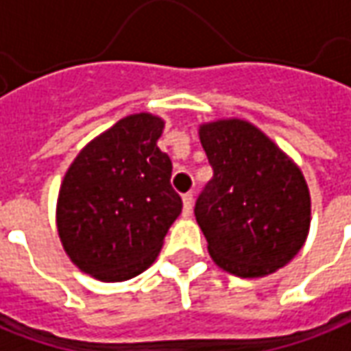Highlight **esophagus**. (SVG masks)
I'll list each match as a JSON object with an SVG mask.
<instances>
[{
  "label": "esophagus",
  "instance_id": "1",
  "mask_svg": "<svg viewBox=\"0 0 351 351\" xmlns=\"http://www.w3.org/2000/svg\"><path fill=\"white\" fill-rule=\"evenodd\" d=\"M192 206H194V195H192V192H188V194L182 195V215H192Z\"/></svg>",
  "mask_w": 351,
  "mask_h": 351
}]
</instances>
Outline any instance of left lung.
<instances>
[{
	"label": "left lung",
	"instance_id": "1",
	"mask_svg": "<svg viewBox=\"0 0 351 351\" xmlns=\"http://www.w3.org/2000/svg\"><path fill=\"white\" fill-rule=\"evenodd\" d=\"M213 178L195 202V221L217 265L259 278L290 263L306 244L311 197L300 167L242 119L199 125Z\"/></svg>",
	"mask_w": 351,
	"mask_h": 351
}]
</instances>
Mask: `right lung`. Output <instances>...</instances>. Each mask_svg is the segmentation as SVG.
<instances>
[{
  "label": "right lung",
  "instance_id": "right-lung-1",
  "mask_svg": "<svg viewBox=\"0 0 351 351\" xmlns=\"http://www.w3.org/2000/svg\"><path fill=\"white\" fill-rule=\"evenodd\" d=\"M165 121L134 113L95 136L59 188L57 232L82 273L104 282L140 275L156 261L182 211L173 163L157 147Z\"/></svg>",
  "mask_w": 351,
  "mask_h": 351
}]
</instances>
